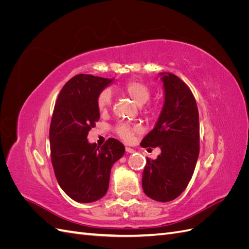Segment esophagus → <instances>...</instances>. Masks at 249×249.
Segmentation results:
<instances>
[{
  "label": "esophagus",
  "mask_w": 249,
  "mask_h": 249,
  "mask_svg": "<svg viewBox=\"0 0 249 249\" xmlns=\"http://www.w3.org/2000/svg\"><path fill=\"white\" fill-rule=\"evenodd\" d=\"M125 152L126 153H129V154H133L134 153V149L133 148H131V147H125Z\"/></svg>",
  "instance_id": "obj_1"
}]
</instances>
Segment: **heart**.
Returning <instances> with one entry per match:
<instances>
[{
	"instance_id": "b5f03b06",
	"label": "heart",
	"mask_w": 249,
	"mask_h": 249,
	"mask_svg": "<svg viewBox=\"0 0 249 249\" xmlns=\"http://www.w3.org/2000/svg\"><path fill=\"white\" fill-rule=\"evenodd\" d=\"M124 92L129 95L131 99L136 103L138 106H143L146 104L149 99L152 92H150L149 87L145 83L140 81H130L127 82L124 88ZM97 108L101 112H107L112 105V92L109 89H105L97 96L96 100ZM155 109H152L150 112H155ZM116 134L124 141H131L133 139L134 134L140 131V127L138 125H130L127 124H119L116 126Z\"/></svg>"
}]
</instances>
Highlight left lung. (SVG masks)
Masks as SVG:
<instances>
[{"label": "left lung", "mask_w": 249, "mask_h": 249, "mask_svg": "<svg viewBox=\"0 0 249 249\" xmlns=\"http://www.w3.org/2000/svg\"><path fill=\"white\" fill-rule=\"evenodd\" d=\"M164 105L142 147L161 148L156 160L146 159L143 191L154 200L166 202L179 196L193 176L199 154V116L190 88L176 74L161 72Z\"/></svg>", "instance_id": "8db88e82"}]
</instances>
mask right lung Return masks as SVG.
Returning <instances> with one entry per match:
<instances>
[{
  "label": "right lung",
  "instance_id": "1",
  "mask_svg": "<svg viewBox=\"0 0 249 249\" xmlns=\"http://www.w3.org/2000/svg\"><path fill=\"white\" fill-rule=\"evenodd\" d=\"M114 79L80 73L60 91L50 126L51 159L61 189L78 202H93L109 188L111 168L124 146L109 138L100 147L89 143V131L100 119L96 100Z\"/></svg>",
  "mask_w": 249,
  "mask_h": 249
}]
</instances>
